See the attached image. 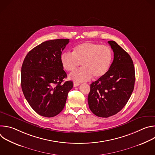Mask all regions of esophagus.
I'll return each instance as SVG.
<instances>
[{
    "instance_id": "obj_1",
    "label": "esophagus",
    "mask_w": 155,
    "mask_h": 155,
    "mask_svg": "<svg viewBox=\"0 0 155 155\" xmlns=\"http://www.w3.org/2000/svg\"><path fill=\"white\" fill-rule=\"evenodd\" d=\"M80 84V83H77V82H74V87L78 86H79Z\"/></svg>"
}]
</instances>
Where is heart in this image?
Wrapping results in <instances>:
<instances>
[{"label": "heart", "instance_id": "1", "mask_svg": "<svg viewBox=\"0 0 155 155\" xmlns=\"http://www.w3.org/2000/svg\"><path fill=\"white\" fill-rule=\"evenodd\" d=\"M113 59L112 49L106 45L92 42H83L73 48L72 53H63L60 60L62 68L74 71L81 62L82 68L71 74L69 78L77 82L99 79L108 72Z\"/></svg>", "mask_w": 155, "mask_h": 155}]
</instances>
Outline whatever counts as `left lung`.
<instances>
[{
    "instance_id": "obj_1",
    "label": "left lung",
    "mask_w": 155,
    "mask_h": 155,
    "mask_svg": "<svg viewBox=\"0 0 155 155\" xmlns=\"http://www.w3.org/2000/svg\"><path fill=\"white\" fill-rule=\"evenodd\" d=\"M114 58L108 72L93 82L87 102L96 116L107 118L117 114L126 105L134 90V66L130 56L117 43L108 41Z\"/></svg>"
}]
</instances>
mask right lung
Returning a JSON list of instances; mask_svg holds the SVG:
<instances>
[{
  "instance_id": "1",
  "label": "right lung",
  "mask_w": 155,
  "mask_h": 155,
  "mask_svg": "<svg viewBox=\"0 0 155 155\" xmlns=\"http://www.w3.org/2000/svg\"><path fill=\"white\" fill-rule=\"evenodd\" d=\"M69 39L48 40L31 50L21 68V85L30 106L38 115L53 117L63 110L73 82L62 83L67 74L61 55Z\"/></svg>"
}]
</instances>
